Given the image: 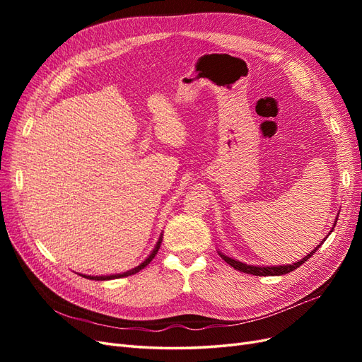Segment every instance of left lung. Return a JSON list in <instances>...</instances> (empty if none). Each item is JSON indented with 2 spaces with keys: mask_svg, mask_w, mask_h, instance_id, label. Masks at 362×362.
<instances>
[{
  "mask_svg": "<svg viewBox=\"0 0 362 362\" xmlns=\"http://www.w3.org/2000/svg\"><path fill=\"white\" fill-rule=\"evenodd\" d=\"M331 233H332V229H331ZM322 243H323V242H322ZM322 243H320V245H322ZM320 245L317 246L314 250H311L310 254L306 255L305 258H302L300 261L294 262V264H290V266H278V267H257V266H247V264H243V262L235 261V259L229 258V257H225V255H222V254H221V257L228 262L229 266L234 267L235 270L243 272V273H250V275H255V276H279V275H286V273H290V272L296 270L298 267H300L306 259H310V258L315 254V250L320 247Z\"/></svg>",
  "mask_w": 362,
  "mask_h": 362,
  "instance_id": "left-lung-1",
  "label": "left lung"
}]
</instances>
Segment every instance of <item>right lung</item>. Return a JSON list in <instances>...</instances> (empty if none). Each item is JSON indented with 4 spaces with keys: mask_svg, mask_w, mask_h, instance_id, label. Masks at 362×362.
Listing matches in <instances>:
<instances>
[{
    "mask_svg": "<svg viewBox=\"0 0 362 362\" xmlns=\"http://www.w3.org/2000/svg\"><path fill=\"white\" fill-rule=\"evenodd\" d=\"M160 245H161V237H160V240H158V243H157V246H156V249L152 250V254L141 262L140 266H137L136 269H133V270H129V272H125V273H122V275H110V276H84V278H87V279H95V281H107V279H117V278H124V276H129V275H134V273H137V272H140L141 269H145L149 262L154 259V257L157 255V252H158V249H160Z\"/></svg>",
    "mask_w": 362,
    "mask_h": 362,
    "instance_id": "add662e5",
    "label": "right lung"
}]
</instances>
